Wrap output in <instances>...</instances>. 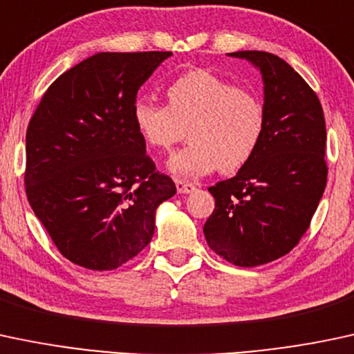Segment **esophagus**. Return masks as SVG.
<instances>
[{
  "instance_id": "obj_1",
  "label": "esophagus",
  "mask_w": 354,
  "mask_h": 354,
  "mask_svg": "<svg viewBox=\"0 0 354 354\" xmlns=\"http://www.w3.org/2000/svg\"><path fill=\"white\" fill-rule=\"evenodd\" d=\"M176 185H177V192L178 194H190V192H194V190H196V185H194L192 182L182 180V178H177Z\"/></svg>"
}]
</instances>
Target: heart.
I'll list each match as a JSON object with an SVG mask.
<instances>
[{"instance_id": "heart-1", "label": "heart", "mask_w": 354, "mask_h": 354, "mask_svg": "<svg viewBox=\"0 0 354 354\" xmlns=\"http://www.w3.org/2000/svg\"><path fill=\"white\" fill-rule=\"evenodd\" d=\"M167 105L140 98L132 106L138 135L152 150L167 153L182 138L190 144L169 160L177 177L197 178L219 167L242 169L264 137L266 110L256 91L232 85L210 70L194 68L169 83Z\"/></svg>"}]
</instances>
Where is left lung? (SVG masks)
I'll return each instance as SVG.
<instances>
[{
    "instance_id": "left-lung-1",
    "label": "left lung",
    "mask_w": 354,
    "mask_h": 354,
    "mask_svg": "<svg viewBox=\"0 0 354 354\" xmlns=\"http://www.w3.org/2000/svg\"><path fill=\"white\" fill-rule=\"evenodd\" d=\"M263 73L264 137L232 178L209 187L216 209L204 224L209 248L241 268L268 264L296 248L326 187V124L315 90L283 58L236 51Z\"/></svg>"
}]
</instances>
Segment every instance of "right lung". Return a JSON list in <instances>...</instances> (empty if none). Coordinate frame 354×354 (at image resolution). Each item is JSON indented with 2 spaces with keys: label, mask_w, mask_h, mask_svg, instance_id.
<instances>
[{
  "label": "right lung",
  "mask_w": 354,
  "mask_h": 354,
  "mask_svg": "<svg viewBox=\"0 0 354 354\" xmlns=\"http://www.w3.org/2000/svg\"><path fill=\"white\" fill-rule=\"evenodd\" d=\"M172 51L97 53L48 86L26 130V197L73 264L112 271L152 241L176 194L135 129L138 88Z\"/></svg>",
  "instance_id": "right-lung-1"
}]
</instances>
